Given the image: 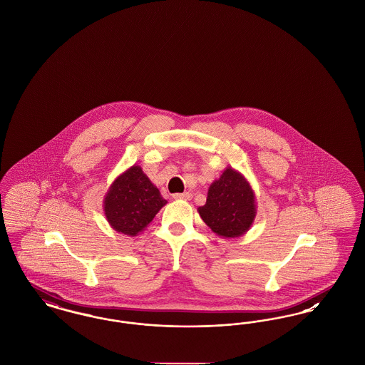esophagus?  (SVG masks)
Returning <instances> with one entry per match:
<instances>
[{
    "instance_id": "obj_1",
    "label": "esophagus",
    "mask_w": 365,
    "mask_h": 365,
    "mask_svg": "<svg viewBox=\"0 0 365 365\" xmlns=\"http://www.w3.org/2000/svg\"><path fill=\"white\" fill-rule=\"evenodd\" d=\"M175 200H191V197H192V194H191L190 191H185V192H176L173 195Z\"/></svg>"
}]
</instances>
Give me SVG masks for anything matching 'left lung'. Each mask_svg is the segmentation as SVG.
Returning a JSON list of instances; mask_svg holds the SVG:
<instances>
[{
	"label": "left lung",
	"instance_id": "1",
	"mask_svg": "<svg viewBox=\"0 0 365 365\" xmlns=\"http://www.w3.org/2000/svg\"><path fill=\"white\" fill-rule=\"evenodd\" d=\"M198 213L216 235L240 238L249 231L257 213L255 191L241 173L227 167L209 186L207 204Z\"/></svg>",
	"mask_w": 365,
	"mask_h": 365
}]
</instances>
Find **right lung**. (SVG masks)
I'll return each instance as SVG.
<instances>
[{
    "label": "right lung",
    "mask_w": 365,
    "mask_h": 365,
    "mask_svg": "<svg viewBox=\"0 0 365 365\" xmlns=\"http://www.w3.org/2000/svg\"><path fill=\"white\" fill-rule=\"evenodd\" d=\"M167 204L150 179L134 164L109 186L104 198V213L109 226L128 237L142 232Z\"/></svg>",
    "instance_id": "1"
}]
</instances>
